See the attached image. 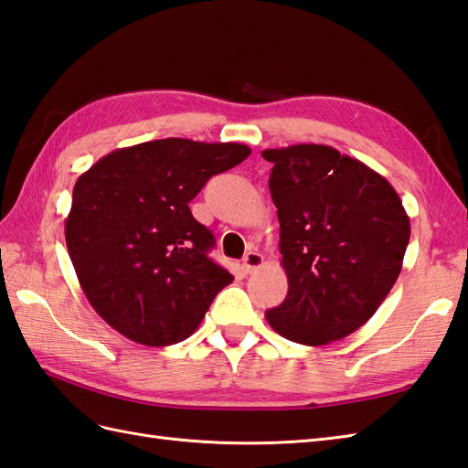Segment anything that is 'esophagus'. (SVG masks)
I'll list each match as a JSON object with an SVG mask.
<instances>
[{"mask_svg":"<svg viewBox=\"0 0 468 468\" xmlns=\"http://www.w3.org/2000/svg\"><path fill=\"white\" fill-rule=\"evenodd\" d=\"M263 255L257 253V251H249L245 257H243V271L249 275L253 273V271H257L261 265H263Z\"/></svg>","mask_w":468,"mask_h":468,"instance_id":"obj_1","label":"esophagus"}]
</instances>
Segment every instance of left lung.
<instances>
[{
  "instance_id": "obj_1",
  "label": "left lung",
  "mask_w": 468,
  "mask_h": 468,
  "mask_svg": "<svg viewBox=\"0 0 468 468\" xmlns=\"http://www.w3.org/2000/svg\"><path fill=\"white\" fill-rule=\"evenodd\" d=\"M289 291L265 317L281 336L317 346L373 317L403 269L410 221L383 176L329 145L265 149Z\"/></svg>"
}]
</instances>
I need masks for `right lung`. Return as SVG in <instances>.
Segmentation results:
<instances>
[{"label":"right lung","mask_w":468,"mask_h":468,"mask_svg":"<svg viewBox=\"0 0 468 468\" xmlns=\"http://www.w3.org/2000/svg\"><path fill=\"white\" fill-rule=\"evenodd\" d=\"M251 149L167 137L115 149L73 187L65 243L87 301L127 339L179 343L233 281L189 201Z\"/></svg>","instance_id":"1"}]
</instances>
